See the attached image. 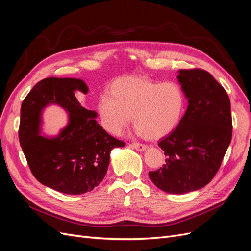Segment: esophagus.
I'll list each match as a JSON object with an SVG mask.
<instances>
[{
	"label": "esophagus",
	"instance_id": "34e87169",
	"mask_svg": "<svg viewBox=\"0 0 251 251\" xmlns=\"http://www.w3.org/2000/svg\"><path fill=\"white\" fill-rule=\"evenodd\" d=\"M131 147L139 151H143L147 150V146H144V144H141V143H132Z\"/></svg>",
	"mask_w": 251,
	"mask_h": 251
}]
</instances>
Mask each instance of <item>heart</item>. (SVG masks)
Segmentation results:
<instances>
[{
	"label": "heart",
	"instance_id": "obj_1",
	"mask_svg": "<svg viewBox=\"0 0 251 251\" xmlns=\"http://www.w3.org/2000/svg\"><path fill=\"white\" fill-rule=\"evenodd\" d=\"M185 94L176 82H160L141 76L114 81L110 93L98 100L97 112L108 133L118 136L130 124L147 139H160L177 127L185 110Z\"/></svg>",
	"mask_w": 251,
	"mask_h": 251
}]
</instances>
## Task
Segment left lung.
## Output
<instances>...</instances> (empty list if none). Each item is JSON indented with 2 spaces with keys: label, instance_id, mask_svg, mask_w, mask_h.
<instances>
[{
  "label": "left lung",
  "instance_id": "1",
  "mask_svg": "<svg viewBox=\"0 0 251 251\" xmlns=\"http://www.w3.org/2000/svg\"><path fill=\"white\" fill-rule=\"evenodd\" d=\"M177 78L187 109L177 127L158 143L165 164L149 176L161 191L181 195L215 177L231 141L232 121L229 97L210 73L179 70Z\"/></svg>",
  "mask_w": 251,
  "mask_h": 251
}]
</instances>
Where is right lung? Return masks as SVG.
<instances>
[{
    "instance_id": "obj_1",
    "label": "right lung",
    "mask_w": 251,
    "mask_h": 251,
    "mask_svg": "<svg viewBox=\"0 0 251 251\" xmlns=\"http://www.w3.org/2000/svg\"><path fill=\"white\" fill-rule=\"evenodd\" d=\"M77 91H89L79 78L48 77L36 83L21 107L19 138L30 170L42 184L67 195L92 191L107 174L111 151L125 147L97 124L95 111L79 103ZM50 104L70 117L52 138L40 134L42 111Z\"/></svg>"
}]
</instances>
